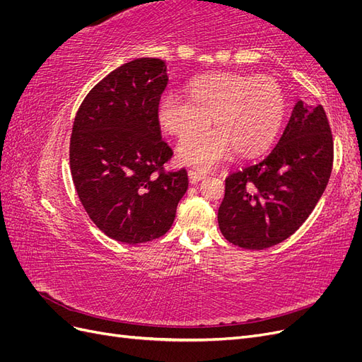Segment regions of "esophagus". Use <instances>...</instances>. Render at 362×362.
<instances>
[{
  "label": "esophagus",
  "mask_w": 362,
  "mask_h": 362,
  "mask_svg": "<svg viewBox=\"0 0 362 362\" xmlns=\"http://www.w3.org/2000/svg\"><path fill=\"white\" fill-rule=\"evenodd\" d=\"M206 177V172L204 170H196V169H190L189 170V178L192 182H196V181H201Z\"/></svg>",
  "instance_id": "esophagus-1"
}]
</instances>
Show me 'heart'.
Masks as SVG:
<instances>
[{
  "instance_id": "1",
  "label": "heart",
  "mask_w": 362,
  "mask_h": 362,
  "mask_svg": "<svg viewBox=\"0 0 362 362\" xmlns=\"http://www.w3.org/2000/svg\"><path fill=\"white\" fill-rule=\"evenodd\" d=\"M190 100L173 92L160 96L157 116L163 128L180 139L214 119L216 130L185 139L180 145L182 161L214 168L233 149L252 156L272 144L284 122L287 100L270 76L213 74L190 83Z\"/></svg>"
}]
</instances>
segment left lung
<instances>
[{
    "label": "left lung",
    "instance_id": "1",
    "mask_svg": "<svg viewBox=\"0 0 362 362\" xmlns=\"http://www.w3.org/2000/svg\"><path fill=\"white\" fill-rule=\"evenodd\" d=\"M332 163L334 140L325 108L298 101L278 144L226 177L217 213L223 237L250 250L284 242L322 198Z\"/></svg>",
    "mask_w": 362,
    "mask_h": 362
}]
</instances>
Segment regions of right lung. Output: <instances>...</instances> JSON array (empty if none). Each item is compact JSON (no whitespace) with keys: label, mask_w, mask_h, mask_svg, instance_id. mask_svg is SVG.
Here are the masks:
<instances>
[{"label":"right lung","mask_w":362,"mask_h":362,"mask_svg":"<svg viewBox=\"0 0 362 362\" xmlns=\"http://www.w3.org/2000/svg\"><path fill=\"white\" fill-rule=\"evenodd\" d=\"M168 81L163 60H133L98 83L75 115V190L92 222L117 242L166 234L189 187L184 168L164 169L173 151L161 139L157 105Z\"/></svg>","instance_id":"obj_1"}]
</instances>
